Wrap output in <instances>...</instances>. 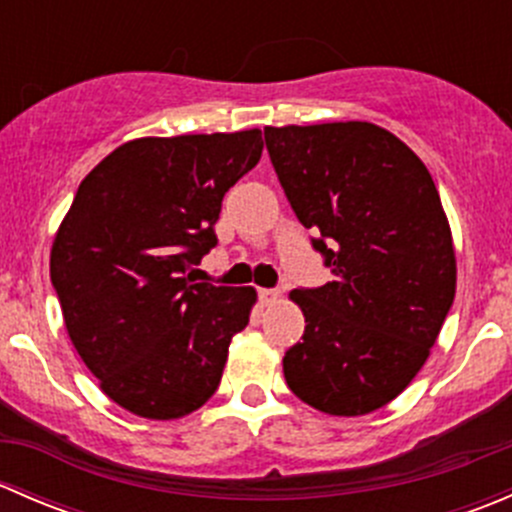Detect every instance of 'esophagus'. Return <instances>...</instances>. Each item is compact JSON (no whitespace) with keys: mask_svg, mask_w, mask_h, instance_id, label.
<instances>
[{"mask_svg":"<svg viewBox=\"0 0 512 512\" xmlns=\"http://www.w3.org/2000/svg\"><path fill=\"white\" fill-rule=\"evenodd\" d=\"M257 297H260V302L262 304H275L277 302V297H280V292H277V289H257Z\"/></svg>","mask_w":512,"mask_h":512,"instance_id":"34e87169","label":"esophagus"}]
</instances>
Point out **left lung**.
I'll list each match as a JSON object with an SVG mask.
<instances>
[{"instance_id": "8db88e82", "label": "left lung", "mask_w": 512, "mask_h": 512, "mask_svg": "<svg viewBox=\"0 0 512 512\" xmlns=\"http://www.w3.org/2000/svg\"><path fill=\"white\" fill-rule=\"evenodd\" d=\"M265 143L334 275L292 292L307 324L282 359L287 386L324 414H369L411 384L456 297L436 183L404 141L366 121L267 126Z\"/></svg>"}]
</instances>
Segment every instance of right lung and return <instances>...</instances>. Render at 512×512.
<instances>
[{
  "instance_id": "1",
  "label": "right lung",
  "mask_w": 512,
  "mask_h": 512,
  "mask_svg": "<svg viewBox=\"0 0 512 512\" xmlns=\"http://www.w3.org/2000/svg\"><path fill=\"white\" fill-rule=\"evenodd\" d=\"M260 156L257 128L138 138L81 180L51 285L76 352L131 414L180 418L218 389L257 294L195 282L190 267L218 245L225 193Z\"/></svg>"
}]
</instances>
